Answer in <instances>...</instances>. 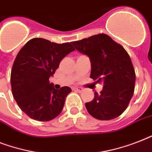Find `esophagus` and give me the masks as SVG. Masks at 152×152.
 Listing matches in <instances>:
<instances>
[{
	"instance_id": "34e87169",
	"label": "esophagus",
	"mask_w": 152,
	"mask_h": 152,
	"mask_svg": "<svg viewBox=\"0 0 152 152\" xmlns=\"http://www.w3.org/2000/svg\"><path fill=\"white\" fill-rule=\"evenodd\" d=\"M74 89H75V90H76V91H77L78 92H82V91H83V88H80V87H76V88H74Z\"/></svg>"
}]
</instances>
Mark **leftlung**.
Masks as SVG:
<instances>
[{
    "mask_svg": "<svg viewBox=\"0 0 152 152\" xmlns=\"http://www.w3.org/2000/svg\"><path fill=\"white\" fill-rule=\"evenodd\" d=\"M72 44L89 57L91 78L103 85L100 94L94 92L92 101L85 103L88 112L99 120L118 118L126 110L134 92L136 74L128 53L105 34Z\"/></svg>",
    "mask_w": 152,
    "mask_h": 152,
    "instance_id": "obj_1",
    "label": "left lung"
}]
</instances>
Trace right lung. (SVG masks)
I'll return each instance as SVG.
<instances>
[{
	"instance_id": "right-lung-1",
	"label": "right lung",
	"mask_w": 152,
	"mask_h": 152,
	"mask_svg": "<svg viewBox=\"0 0 152 152\" xmlns=\"http://www.w3.org/2000/svg\"><path fill=\"white\" fill-rule=\"evenodd\" d=\"M74 50L71 42L58 44L34 38L18 53L11 72L12 91L19 107L31 118L48 121L61 113L71 88L55 89L49 79L61 61Z\"/></svg>"
}]
</instances>
